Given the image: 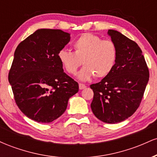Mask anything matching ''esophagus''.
I'll return each mask as SVG.
<instances>
[{"mask_svg":"<svg viewBox=\"0 0 157 157\" xmlns=\"http://www.w3.org/2000/svg\"><path fill=\"white\" fill-rule=\"evenodd\" d=\"M86 85L85 84H82V83H79V89H80V90L82 89H84L85 88H86Z\"/></svg>","mask_w":157,"mask_h":157,"instance_id":"1","label":"esophagus"}]
</instances>
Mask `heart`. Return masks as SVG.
Here are the masks:
<instances>
[{"instance_id":"heart-1","label":"heart","mask_w":157,"mask_h":157,"mask_svg":"<svg viewBox=\"0 0 157 157\" xmlns=\"http://www.w3.org/2000/svg\"><path fill=\"white\" fill-rule=\"evenodd\" d=\"M74 53L62 49L57 57L66 72L76 75L82 64L84 67L79 72L80 80L86 81L95 76L103 78L112 71L117 58V47L111 40H102L91 33L82 34L73 43Z\"/></svg>"}]
</instances>
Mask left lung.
Instances as JSON below:
<instances>
[{"instance_id": "1", "label": "left lung", "mask_w": 157, "mask_h": 157, "mask_svg": "<svg viewBox=\"0 0 157 157\" xmlns=\"http://www.w3.org/2000/svg\"><path fill=\"white\" fill-rule=\"evenodd\" d=\"M117 47L113 70L100 82L90 86L94 91L91 108L97 119L114 124L134 114L143 97L149 70L136 43L115 30L109 29Z\"/></svg>"}]
</instances>
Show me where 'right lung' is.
Returning <instances> with one entry per match:
<instances>
[{"mask_svg":"<svg viewBox=\"0 0 157 157\" xmlns=\"http://www.w3.org/2000/svg\"><path fill=\"white\" fill-rule=\"evenodd\" d=\"M69 41V33L40 29L16 48L8 79L16 104L27 117L54 121L78 92V83L64 72L57 57Z\"/></svg>","mask_w":157,"mask_h":157,"instance_id":"add662e5","label":"right lung"}]
</instances>
